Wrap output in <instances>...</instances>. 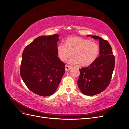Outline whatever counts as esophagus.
Listing matches in <instances>:
<instances>
[{
    "instance_id": "esophagus-1",
    "label": "esophagus",
    "mask_w": 129,
    "mask_h": 129,
    "mask_svg": "<svg viewBox=\"0 0 129 129\" xmlns=\"http://www.w3.org/2000/svg\"><path fill=\"white\" fill-rule=\"evenodd\" d=\"M72 68V67L71 66H69L68 65H65V71H68L69 70Z\"/></svg>"
}]
</instances>
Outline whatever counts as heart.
I'll list each match as a JSON object with an SVG mask.
<instances>
[{"mask_svg":"<svg viewBox=\"0 0 129 129\" xmlns=\"http://www.w3.org/2000/svg\"><path fill=\"white\" fill-rule=\"evenodd\" d=\"M60 59L65 62L71 56L73 57L69 63H79L80 66H88L94 62L98 57L100 47L99 45L88 39L78 37L67 38L65 44L60 43L57 47Z\"/></svg>","mask_w":129,"mask_h":129,"instance_id":"heart-1","label":"heart"}]
</instances>
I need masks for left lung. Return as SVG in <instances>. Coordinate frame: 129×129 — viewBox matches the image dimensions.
<instances>
[{
    "label": "left lung",
    "instance_id": "1",
    "mask_svg": "<svg viewBox=\"0 0 129 129\" xmlns=\"http://www.w3.org/2000/svg\"><path fill=\"white\" fill-rule=\"evenodd\" d=\"M91 37L99 40L100 55L89 66L79 69L77 82L81 92L87 96L97 95L107 88L115 67V56L108 41L96 36Z\"/></svg>",
    "mask_w": 129,
    "mask_h": 129
}]
</instances>
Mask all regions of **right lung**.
Listing matches in <instances>:
<instances>
[{
  "label": "right lung",
  "instance_id": "add662e5",
  "mask_svg": "<svg viewBox=\"0 0 129 129\" xmlns=\"http://www.w3.org/2000/svg\"><path fill=\"white\" fill-rule=\"evenodd\" d=\"M59 35L41 36L26 47L20 74L27 87L43 97L53 95L65 74V64L57 56Z\"/></svg>",
  "mask_w": 129,
  "mask_h": 129
}]
</instances>
